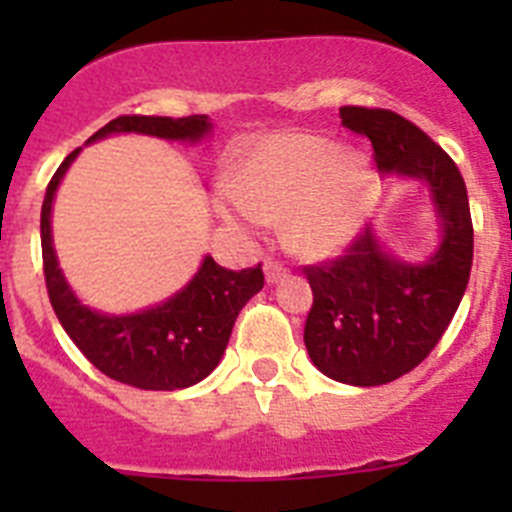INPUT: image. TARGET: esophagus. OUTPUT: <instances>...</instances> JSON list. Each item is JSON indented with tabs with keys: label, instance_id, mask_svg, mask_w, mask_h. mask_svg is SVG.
<instances>
[{
	"label": "esophagus",
	"instance_id": "34e87169",
	"mask_svg": "<svg viewBox=\"0 0 512 512\" xmlns=\"http://www.w3.org/2000/svg\"><path fill=\"white\" fill-rule=\"evenodd\" d=\"M264 274H266V282H279L282 277H287L289 269L277 259H266L264 261Z\"/></svg>",
	"mask_w": 512,
	"mask_h": 512
}]
</instances>
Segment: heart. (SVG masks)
Masks as SVG:
<instances>
[{
  "instance_id": "obj_1",
  "label": "heart",
  "mask_w": 512,
  "mask_h": 512,
  "mask_svg": "<svg viewBox=\"0 0 512 512\" xmlns=\"http://www.w3.org/2000/svg\"><path fill=\"white\" fill-rule=\"evenodd\" d=\"M372 169L359 153L320 135L269 138L230 176L217 212L233 225H264L287 215V243L302 256L341 251L364 217Z\"/></svg>"
}]
</instances>
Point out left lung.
<instances>
[{
    "mask_svg": "<svg viewBox=\"0 0 512 512\" xmlns=\"http://www.w3.org/2000/svg\"><path fill=\"white\" fill-rule=\"evenodd\" d=\"M341 125L372 140L382 171L428 182L443 223L441 246L425 264L395 261L366 228L341 256L302 269L312 287V364L336 382L377 387L413 372L449 328L472 271V212L459 166L418 125L356 104L341 107Z\"/></svg>",
    "mask_w": 512,
    "mask_h": 512,
    "instance_id": "1",
    "label": "left lung"
}]
</instances>
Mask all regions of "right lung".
I'll use <instances>...</instances> for the list:
<instances>
[{"label":"right lung","instance_id":"add662e5","mask_svg":"<svg viewBox=\"0 0 512 512\" xmlns=\"http://www.w3.org/2000/svg\"><path fill=\"white\" fill-rule=\"evenodd\" d=\"M210 130L207 115L146 117L122 115L89 140L110 133H146L169 140H200ZM79 148L66 156L45 189L40 212L43 274L53 312L81 354L110 379L140 390H184L212 372L228 346L238 312L261 287V264L230 271L207 256L192 282L151 310L138 315H102L81 305L58 269L51 243V205L61 176Z\"/></svg>","mask_w":512,"mask_h":512}]
</instances>
